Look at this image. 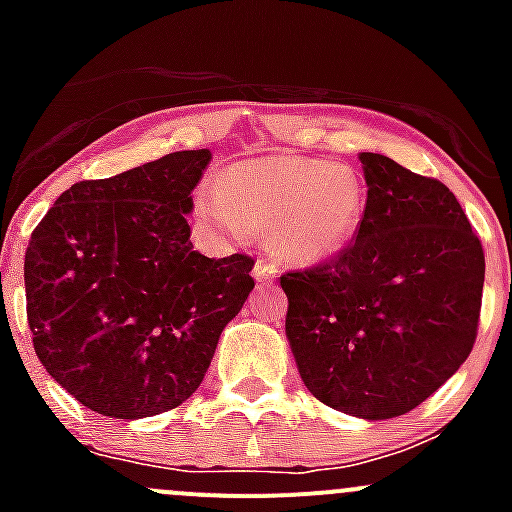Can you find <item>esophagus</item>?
Wrapping results in <instances>:
<instances>
[{"label":"esophagus","instance_id":"34e87169","mask_svg":"<svg viewBox=\"0 0 512 512\" xmlns=\"http://www.w3.org/2000/svg\"><path fill=\"white\" fill-rule=\"evenodd\" d=\"M252 275H255L257 282H272L277 277V270L267 257H260V260L255 262V267H252Z\"/></svg>","mask_w":512,"mask_h":512}]
</instances>
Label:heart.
I'll return each instance as SVG.
<instances>
[{
  "mask_svg": "<svg viewBox=\"0 0 512 512\" xmlns=\"http://www.w3.org/2000/svg\"><path fill=\"white\" fill-rule=\"evenodd\" d=\"M200 213L232 235L267 230V240L294 262H324L347 250L366 215V188L347 163L265 156L242 160L200 195Z\"/></svg>",
  "mask_w": 512,
  "mask_h": 512,
  "instance_id": "b5f03b06",
  "label": "heart"
}]
</instances>
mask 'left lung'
Returning <instances> with one entry per match:
<instances>
[{"label":"left lung","instance_id":"left-lung-1","mask_svg":"<svg viewBox=\"0 0 512 512\" xmlns=\"http://www.w3.org/2000/svg\"><path fill=\"white\" fill-rule=\"evenodd\" d=\"M366 215L337 257L280 277L304 386L359 418L409 414L478 337L485 255L456 195L381 153H359Z\"/></svg>","mask_w":512,"mask_h":512}]
</instances>
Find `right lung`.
<instances>
[{
    "label": "right lung",
    "instance_id": "right-lung-1",
    "mask_svg": "<svg viewBox=\"0 0 512 512\" xmlns=\"http://www.w3.org/2000/svg\"><path fill=\"white\" fill-rule=\"evenodd\" d=\"M210 151H178L81 180L34 227L24 255L34 352L108 418L175 409L203 381L225 324L255 287L250 255L193 250L188 213Z\"/></svg>",
    "mask_w": 512,
    "mask_h": 512
}]
</instances>
